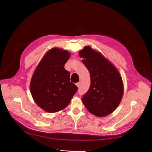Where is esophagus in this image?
I'll use <instances>...</instances> for the list:
<instances>
[{"label": "esophagus", "instance_id": "1", "mask_svg": "<svg viewBox=\"0 0 152 152\" xmlns=\"http://www.w3.org/2000/svg\"><path fill=\"white\" fill-rule=\"evenodd\" d=\"M76 86H77V87L79 88V86H80V82H77V83H76Z\"/></svg>", "mask_w": 152, "mask_h": 152}]
</instances>
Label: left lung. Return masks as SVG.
Masks as SVG:
<instances>
[{
  "mask_svg": "<svg viewBox=\"0 0 152 152\" xmlns=\"http://www.w3.org/2000/svg\"><path fill=\"white\" fill-rule=\"evenodd\" d=\"M90 73V88L82 98L88 111L104 117L115 110L121 101L124 87L121 76L114 65L90 46L79 52Z\"/></svg>",
  "mask_w": 152,
  "mask_h": 152,
  "instance_id": "obj_1",
  "label": "left lung"
}]
</instances>
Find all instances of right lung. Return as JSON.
<instances>
[{
  "instance_id": "obj_1",
  "label": "right lung",
  "mask_w": 152,
  "mask_h": 152,
  "mask_svg": "<svg viewBox=\"0 0 152 152\" xmlns=\"http://www.w3.org/2000/svg\"><path fill=\"white\" fill-rule=\"evenodd\" d=\"M70 57L68 51L52 48L42 58L32 75L30 90L33 99L48 113L65 109L78 90L70 80V72L64 69Z\"/></svg>"
}]
</instances>
